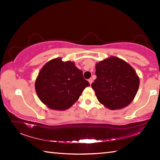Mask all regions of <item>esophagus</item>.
Masks as SVG:
<instances>
[{"mask_svg":"<svg viewBox=\"0 0 160 160\" xmlns=\"http://www.w3.org/2000/svg\"><path fill=\"white\" fill-rule=\"evenodd\" d=\"M88 82H89V83H90V85H91V84L93 82V80L92 79V78H90V79L88 80Z\"/></svg>","mask_w":160,"mask_h":160,"instance_id":"obj_1","label":"esophagus"}]
</instances>
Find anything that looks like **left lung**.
<instances>
[{
	"instance_id": "8db88e82",
	"label": "left lung",
	"mask_w": 160,
	"mask_h": 160,
	"mask_svg": "<svg viewBox=\"0 0 160 160\" xmlns=\"http://www.w3.org/2000/svg\"><path fill=\"white\" fill-rule=\"evenodd\" d=\"M97 79L92 83L98 101L111 110L120 109L133 100L140 79L122 59L111 56L96 64Z\"/></svg>"
}]
</instances>
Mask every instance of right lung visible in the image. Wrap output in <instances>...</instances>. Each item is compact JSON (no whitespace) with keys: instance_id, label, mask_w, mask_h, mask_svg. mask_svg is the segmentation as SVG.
Masks as SVG:
<instances>
[{"instance_id":"obj_1","label":"right lung","mask_w":160,"mask_h":160,"mask_svg":"<svg viewBox=\"0 0 160 160\" xmlns=\"http://www.w3.org/2000/svg\"><path fill=\"white\" fill-rule=\"evenodd\" d=\"M90 83L84 79L82 71L71 61L61 58L46 63L35 81V90L39 99L54 110L68 109L79 99Z\"/></svg>"}]
</instances>
